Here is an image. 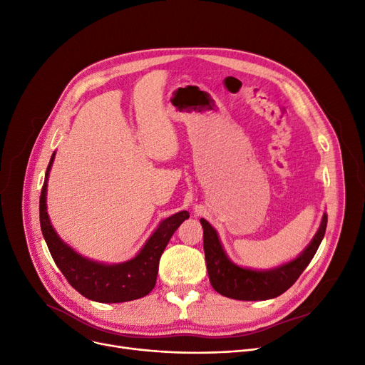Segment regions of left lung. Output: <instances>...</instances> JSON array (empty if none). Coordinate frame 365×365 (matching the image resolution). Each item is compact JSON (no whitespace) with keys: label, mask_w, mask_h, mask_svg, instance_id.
Returning <instances> with one entry per match:
<instances>
[{"label":"left lung","mask_w":365,"mask_h":365,"mask_svg":"<svg viewBox=\"0 0 365 365\" xmlns=\"http://www.w3.org/2000/svg\"><path fill=\"white\" fill-rule=\"evenodd\" d=\"M200 222L204 231V253L208 278L213 289L229 299L267 300L289 290L314 259L324 238L325 227H327V215H322L317 234L296 259L263 271L234 263L225 253L216 229L205 219Z\"/></svg>","instance_id":"8db88e82"}]
</instances>
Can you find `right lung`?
I'll return each mask as SVG.
<instances>
[{
    "label": "right lung",
    "instance_id": "add662e5",
    "mask_svg": "<svg viewBox=\"0 0 365 365\" xmlns=\"http://www.w3.org/2000/svg\"><path fill=\"white\" fill-rule=\"evenodd\" d=\"M51 155L40 197V223L50 255L68 282L84 297L101 303H121L140 299L152 292L157 282L160 257L173 234L189 219L186 210L164 219L148 238L142 250L123 263H102L76 253L57 232L47 213V182L54 161Z\"/></svg>",
    "mask_w": 365,
    "mask_h": 365
}]
</instances>
